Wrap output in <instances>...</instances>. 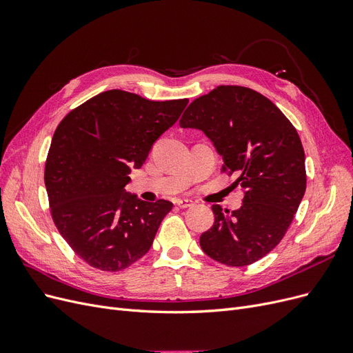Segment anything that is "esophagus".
<instances>
[{"label": "esophagus", "instance_id": "34e87169", "mask_svg": "<svg viewBox=\"0 0 353 353\" xmlns=\"http://www.w3.org/2000/svg\"><path fill=\"white\" fill-rule=\"evenodd\" d=\"M176 206L181 208V209H187V208L193 206V201H191V200H184V199H178L176 200Z\"/></svg>", "mask_w": 353, "mask_h": 353}]
</instances>
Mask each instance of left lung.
I'll use <instances>...</instances> for the list:
<instances>
[{
    "label": "left lung",
    "instance_id": "1",
    "mask_svg": "<svg viewBox=\"0 0 353 353\" xmlns=\"http://www.w3.org/2000/svg\"><path fill=\"white\" fill-rule=\"evenodd\" d=\"M181 128L200 130L236 174L243 188L239 210L213 205L215 222L201 234L200 248L228 266L250 265L279 244L306 190L305 152L297 131L262 94L221 85L191 103Z\"/></svg>",
    "mask_w": 353,
    "mask_h": 353
}]
</instances>
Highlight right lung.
Listing matches in <instances>:
<instances>
[{"mask_svg": "<svg viewBox=\"0 0 353 353\" xmlns=\"http://www.w3.org/2000/svg\"><path fill=\"white\" fill-rule=\"evenodd\" d=\"M187 103L110 90L59 123L44 172L51 216L74 253L94 268L122 271L150 250L174 205L140 200L125 185Z\"/></svg>", "mask_w": 353, "mask_h": 353, "instance_id": "add662e5", "label": "right lung"}]
</instances>
